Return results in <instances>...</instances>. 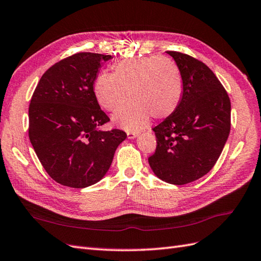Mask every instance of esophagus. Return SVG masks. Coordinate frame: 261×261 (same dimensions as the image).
<instances>
[{"mask_svg": "<svg viewBox=\"0 0 261 261\" xmlns=\"http://www.w3.org/2000/svg\"><path fill=\"white\" fill-rule=\"evenodd\" d=\"M126 136H128V139H135L139 136V132H133V131H128L126 133Z\"/></svg>", "mask_w": 261, "mask_h": 261, "instance_id": "1", "label": "esophagus"}]
</instances>
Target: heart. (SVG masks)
I'll return each mask as SVG.
<instances>
[{
  "label": "heart",
  "instance_id": "heart-1",
  "mask_svg": "<svg viewBox=\"0 0 261 261\" xmlns=\"http://www.w3.org/2000/svg\"><path fill=\"white\" fill-rule=\"evenodd\" d=\"M94 94L99 105L116 112L129 100L131 103L112 116L120 128L136 131L156 120L170 117L177 110L184 94V82L178 65L158 56L124 60L114 65L113 74L103 73L94 81Z\"/></svg>",
  "mask_w": 261,
  "mask_h": 261
}]
</instances>
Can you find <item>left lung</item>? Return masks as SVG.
Here are the masks:
<instances>
[{"mask_svg":"<svg viewBox=\"0 0 261 261\" xmlns=\"http://www.w3.org/2000/svg\"><path fill=\"white\" fill-rule=\"evenodd\" d=\"M178 65L184 94L177 110L153 128L155 152L149 165L171 185H186L207 174L219 158L230 132L231 105L215 73L187 54L168 51Z\"/></svg>","mask_w":261,"mask_h":261,"instance_id":"1","label":"left lung"}]
</instances>
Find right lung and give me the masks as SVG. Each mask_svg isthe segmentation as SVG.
Returning a JSON list of instances; mask_svg holds the SVG:
<instances>
[{
    "label": "right lung",
    "mask_w": 261,
    "mask_h": 261,
    "mask_svg": "<svg viewBox=\"0 0 261 261\" xmlns=\"http://www.w3.org/2000/svg\"><path fill=\"white\" fill-rule=\"evenodd\" d=\"M111 56L76 53L42 75L29 108V137L45 171L58 184L87 188L105 177L126 133L101 130L110 119L94 81Z\"/></svg>",
    "instance_id": "obj_1"
}]
</instances>
